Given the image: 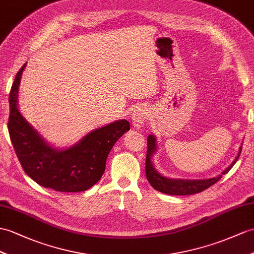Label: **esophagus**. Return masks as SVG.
Segmentation results:
<instances>
[{
  "mask_svg": "<svg viewBox=\"0 0 254 254\" xmlns=\"http://www.w3.org/2000/svg\"><path fill=\"white\" fill-rule=\"evenodd\" d=\"M147 117H148V115H147L146 110H144L143 108L135 109L131 115L133 127H135L137 129H140L141 127H143L145 121L147 120Z\"/></svg>",
  "mask_w": 254,
  "mask_h": 254,
  "instance_id": "esophagus-1",
  "label": "esophagus"
}]
</instances>
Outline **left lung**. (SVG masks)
I'll return each mask as SVG.
<instances>
[{
    "label": "left lung",
    "mask_w": 254,
    "mask_h": 254,
    "mask_svg": "<svg viewBox=\"0 0 254 254\" xmlns=\"http://www.w3.org/2000/svg\"><path fill=\"white\" fill-rule=\"evenodd\" d=\"M241 147L239 148L238 155L235 158L234 162L227 167V168L222 172V175L227 174L231 170L232 167L237 162L239 155L241 153ZM157 150L156 138L154 134H148L147 137V153H146V160H145V175L147 181L150 182L152 187L158 191H162L165 194L169 195H191L197 194L200 191L207 190L214 183L218 182L222 178V175L211 178V179H203V180H184V179H170L162 176L154 168L152 163V157L154 153Z\"/></svg>",
    "instance_id": "1"
}]
</instances>
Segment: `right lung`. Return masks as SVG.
Returning <instances> with one entry per match:
<instances>
[{
    "instance_id": "1",
    "label": "right lung",
    "mask_w": 254,
    "mask_h": 254,
    "mask_svg": "<svg viewBox=\"0 0 254 254\" xmlns=\"http://www.w3.org/2000/svg\"><path fill=\"white\" fill-rule=\"evenodd\" d=\"M24 64L9 92L8 132L24 172L36 183L57 191H82L100 180L110 151L130 129L121 120L86 134L76 144L58 150L43 139L18 110V88Z\"/></svg>"
}]
</instances>
